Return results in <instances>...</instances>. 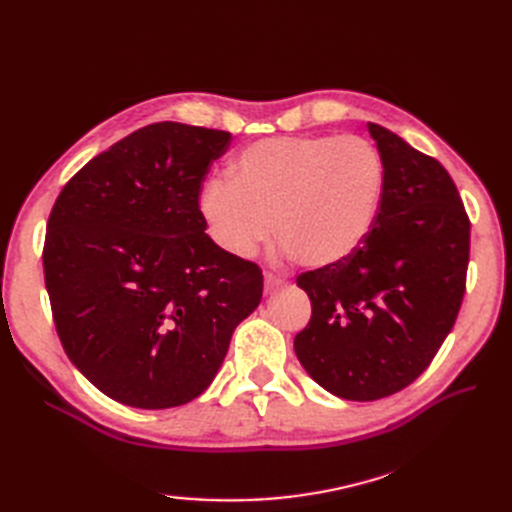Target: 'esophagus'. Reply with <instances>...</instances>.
I'll list each match as a JSON object with an SVG mask.
<instances>
[{"mask_svg": "<svg viewBox=\"0 0 512 512\" xmlns=\"http://www.w3.org/2000/svg\"><path fill=\"white\" fill-rule=\"evenodd\" d=\"M280 286H284V280L282 277H277L273 273H265V292H273Z\"/></svg>", "mask_w": 512, "mask_h": 512, "instance_id": "obj_1", "label": "esophagus"}]
</instances>
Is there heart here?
Here are the masks:
<instances>
[{"label": "heart", "instance_id": "heart-1", "mask_svg": "<svg viewBox=\"0 0 512 512\" xmlns=\"http://www.w3.org/2000/svg\"><path fill=\"white\" fill-rule=\"evenodd\" d=\"M198 196L209 237L235 258L273 235L309 269L344 265L369 239L384 192L378 149L359 136H284L247 145Z\"/></svg>", "mask_w": 512, "mask_h": 512}]
</instances>
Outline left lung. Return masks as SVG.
<instances>
[{
  "label": "left lung",
  "mask_w": 512,
  "mask_h": 512,
  "mask_svg": "<svg viewBox=\"0 0 512 512\" xmlns=\"http://www.w3.org/2000/svg\"><path fill=\"white\" fill-rule=\"evenodd\" d=\"M367 130L384 164L374 230L344 265L297 277L312 318L294 352L350 401L389 397L423 374L453 329L470 258V220L446 168L378 123Z\"/></svg>",
  "instance_id": "left-lung-1"
}]
</instances>
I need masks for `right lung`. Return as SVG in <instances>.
Wrapping results in <instances>:
<instances>
[{"label":"right lung","mask_w":512,"mask_h":512,"mask_svg":"<svg viewBox=\"0 0 512 512\" xmlns=\"http://www.w3.org/2000/svg\"><path fill=\"white\" fill-rule=\"evenodd\" d=\"M230 132L151 123L89 160L44 241L55 329L81 374L123 406H183L213 382L262 271L228 256L198 213Z\"/></svg>","instance_id":"right-lung-1"}]
</instances>
